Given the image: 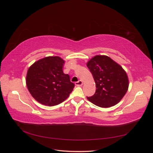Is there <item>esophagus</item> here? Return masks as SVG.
Returning a JSON list of instances; mask_svg holds the SVG:
<instances>
[{
    "mask_svg": "<svg viewBox=\"0 0 153 153\" xmlns=\"http://www.w3.org/2000/svg\"><path fill=\"white\" fill-rule=\"evenodd\" d=\"M75 85H76V86H78V87L82 86V85H83V82H82V81L79 80V81H78V82H75Z\"/></svg>",
    "mask_w": 153,
    "mask_h": 153,
    "instance_id": "1",
    "label": "esophagus"
}]
</instances>
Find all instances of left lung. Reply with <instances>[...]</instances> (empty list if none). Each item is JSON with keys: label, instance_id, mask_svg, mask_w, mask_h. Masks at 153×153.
I'll return each instance as SVG.
<instances>
[{"label": "left lung", "instance_id": "left-lung-1", "mask_svg": "<svg viewBox=\"0 0 153 153\" xmlns=\"http://www.w3.org/2000/svg\"><path fill=\"white\" fill-rule=\"evenodd\" d=\"M96 83V92L87 97L91 103L102 108L118 103L128 89L126 73L112 59L105 55H96L87 63Z\"/></svg>", "mask_w": 153, "mask_h": 153}]
</instances>
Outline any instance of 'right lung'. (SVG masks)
I'll return each mask as SVG.
<instances>
[{
    "label": "right lung",
    "mask_w": 153,
    "mask_h": 153,
    "mask_svg": "<svg viewBox=\"0 0 153 153\" xmlns=\"http://www.w3.org/2000/svg\"><path fill=\"white\" fill-rule=\"evenodd\" d=\"M64 61L57 56L47 57L34 62L29 68L26 84L32 96L48 106L61 103L70 94L75 84L62 71Z\"/></svg>",
    "instance_id": "1"
}]
</instances>
